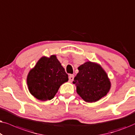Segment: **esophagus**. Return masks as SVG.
<instances>
[{
    "label": "esophagus",
    "instance_id": "1",
    "mask_svg": "<svg viewBox=\"0 0 135 135\" xmlns=\"http://www.w3.org/2000/svg\"><path fill=\"white\" fill-rule=\"evenodd\" d=\"M69 81H73V79H74V75H71V74H70V75H69Z\"/></svg>",
    "mask_w": 135,
    "mask_h": 135
}]
</instances>
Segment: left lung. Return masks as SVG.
<instances>
[{"mask_svg":"<svg viewBox=\"0 0 135 135\" xmlns=\"http://www.w3.org/2000/svg\"><path fill=\"white\" fill-rule=\"evenodd\" d=\"M79 72L73 83L76 92L84 101L94 102L105 96L110 90V82L100 65L86 62L78 68Z\"/></svg>","mask_w":135,"mask_h":135,"instance_id":"1","label":"left lung"}]
</instances>
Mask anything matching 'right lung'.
<instances>
[{"mask_svg":"<svg viewBox=\"0 0 135 135\" xmlns=\"http://www.w3.org/2000/svg\"><path fill=\"white\" fill-rule=\"evenodd\" d=\"M69 76L55 55L42 57L29 72V91L37 99L45 101L54 98L60 86L68 81Z\"/></svg>","mask_w":135,"mask_h":135,"instance_id":"add662e5","label":"right lung"}]
</instances>
